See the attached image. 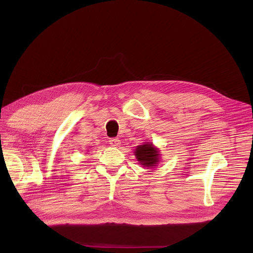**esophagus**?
<instances>
[{"mask_svg":"<svg viewBox=\"0 0 253 253\" xmlns=\"http://www.w3.org/2000/svg\"><path fill=\"white\" fill-rule=\"evenodd\" d=\"M109 142H110V144L112 145V147H115V148H117V147H119V145H120V140L118 138H111L109 140Z\"/></svg>","mask_w":253,"mask_h":253,"instance_id":"esophagus-1","label":"esophagus"}]
</instances>
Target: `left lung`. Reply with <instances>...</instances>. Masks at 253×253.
<instances>
[{"instance_id":"left-lung-1","label":"left lung","mask_w":253,"mask_h":253,"mask_svg":"<svg viewBox=\"0 0 253 253\" xmlns=\"http://www.w3.org/2000/svg\"><path fill=\"white\" fill-rule=\"evenodd\" d=\"M134 154L139 164H141L143 167L153 168L156 167V165L159 163V152L157 148L153 145V143L148 142L138 145L135 149Z\"/></svg>"}]
</instances>
